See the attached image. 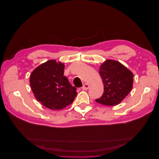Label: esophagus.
Listing matches in <instances>:
<instances>
[{
    "label": "esophagus",
    "mask_w": 159,
    "mask_h": 159,
    "mask_svg": "<svg viewBox=\"0 0 159 159\" xmlns=\"http://www.w3.org/2000/svg\"><path fill=\"white\" fill-rule=\"evenodd\" d=\"M89 88V85L88 84H84L83 87H82V89H83L84 90H87V89H88Z\"/></svg>",
    "instance_id": "1"
}]
</instances>
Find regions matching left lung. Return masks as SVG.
I'll list each match as a JSON object with an SVG mask.
<instances>
[{
  "label": "left lung",
  "mask_w": 159,
  "mask_h": 159,
  "mask_svg": "<svg viewBox=\"0 0 159 159\" xmlns=\"http://www.w3.org/2000/svg\"><path fill=\"white\" fill-rule=\"evenodd\" d=\"M99 73L104 85V92L95 102L107 106L119 104L133 88V74L120 62L113 60L105 61Z\"/></svg>",
  "instance_id": "8db88e82"
}]
</instances>
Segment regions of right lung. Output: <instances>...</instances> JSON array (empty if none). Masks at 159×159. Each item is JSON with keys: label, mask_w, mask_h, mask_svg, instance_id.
<instances>
[{"label": "right lung", "mask_w": 159, "mask_h": 159, "mask_svg": "<svg viewBox=\"0 0 159 159\" xmlns=\"http://www.w3.org/2000/svg\"><path fill=\"white\" fill-rule=\"evenodd\" d=\"M64 64L50 60L34 70L30 84L36 99L52 110H60L71 104L77 95L76 88L64 76Z\"/></svg>", "instance_id": "right-lung-1"}]
</instances>
